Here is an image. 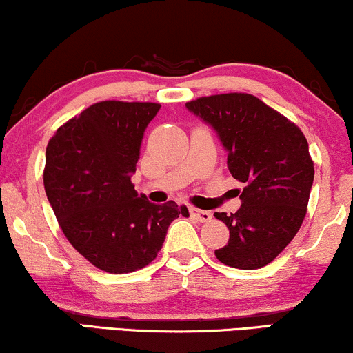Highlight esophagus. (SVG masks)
I'll use <instances>...</instances> for the list:
<instances>
[{"mask_svg":"<svg viewBox=\"0 0 353 353\" xmlns=\"http://www.w3.org/2000/svg\"><path fill=\"white\" fill-rule=\"evenodd\" d=\"M189 214L190 217L199 220V222H209V220H212V214L210 212L207 210H201V209H189Z\"/></svg>","mask_w":353,"mask_h":353,"instance_id":"34e87169","label":"esophagus"}]
</instances>
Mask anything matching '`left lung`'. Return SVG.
<instances>
[{"label": "left lung", "mask_w": 353, "mask_h": 353, "mask_svg": "<svg viewBox=\"0 0 353 353\" xmlns=\"http://www.w3.org/2000/svg\"><path fill=\"white\" fill-rule=\"evenodd\" d=\"M185 107L215 130L228 171L245 184L235 214L215 212L230 230L215 256L232 268H263L290 245L305 217L314 181L307 139L294 123L248 93L202 97Z\"/></svg>", "instance_id": "8db88e82"}]
</instances>
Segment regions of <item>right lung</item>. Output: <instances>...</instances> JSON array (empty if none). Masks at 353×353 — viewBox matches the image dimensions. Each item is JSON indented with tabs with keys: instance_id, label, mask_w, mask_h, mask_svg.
Wrapping results in <instances>:
<instances>
[{
	"instance_id": "right-lung-1",
	"label": "right lung",
	"mask_w": 353,
	"mask_h": 353,
	"mask_svg": "<svg viewBox=\"0 0 353 353\" xmlns=\"http://www.w3.org/2000/svg\"><path fill=\"white\" fill-rule=\"evenodd\" d=\"M159 108L150 101H99L62 125L46 150L44 189L63 235L107 273L150 265L172 220L189 217L185 205L151 203L131 182L144 130Z\"/></svg>"
}]
</instances>
